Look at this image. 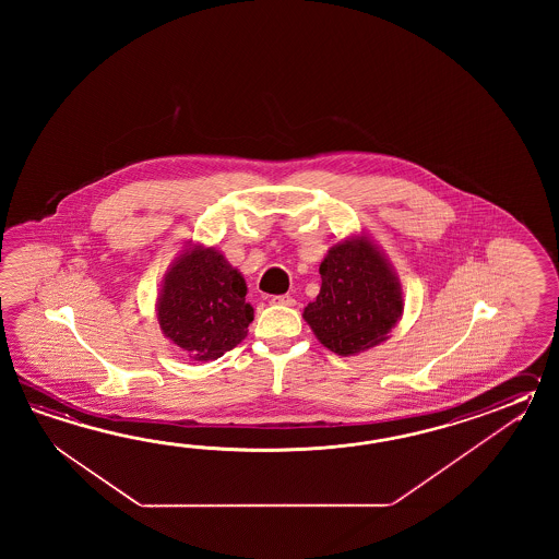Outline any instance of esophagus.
Wrapping results in <instances>:
<instances>
[{
  "label": "esophagus",
  "mask_w": 559,
  "mask_h": 559,
  "mask_svg": "<svg viewBox=\"0 0 559 559\" xmlns=\"http://www.w3.org/2000/svg\"><path fill=\"white\" fill-rule=\"evenodd\" d=\"M272 304H274V306H285V308H294V306H296V299L289 296V294H285V296L272 297Z\"/></svg>",
  "instance_id": "obj_1"
}]
</instances>
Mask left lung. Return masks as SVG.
Listing matches in <instances>:
<instances>
[{
    "label": "left lung",
    "instance_id": "8db88e82",
    "mask_svg": "<svg viewBox=\"0 0 559 559\" xmlns=\"http://www.w3.org/2000/svg\"><path fill=\"white\" fill-rule=\"evenodd\" d=\"M321 287L304 320L337 356L383 344L404 313L402 284L385 253L366 234L333 243L320 265Z\"/></svg>",
    "mask_w": 559,
    "mask_h": 559
}]
</instances>
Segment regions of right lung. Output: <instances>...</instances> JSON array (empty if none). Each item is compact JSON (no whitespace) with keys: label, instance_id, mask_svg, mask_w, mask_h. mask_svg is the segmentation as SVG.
I'll use <instances>...</instances> for the list:
<instances>
[{"label":"right lung","instance_id":"1","mask_svg":"<svg viewBox=\"0 0 559 559\" xmlns=\"http://www.w3.org/2000/svg\"><path fill=\"white\" fill-rule=\"evenodd\" d=\"M246 294L243 275L222 251L190 241L164 277L157 323L191 361L217 359L248 335L253 308Z\"/></svg>","mask_w":559,"mask_h":559}]
</instances>
